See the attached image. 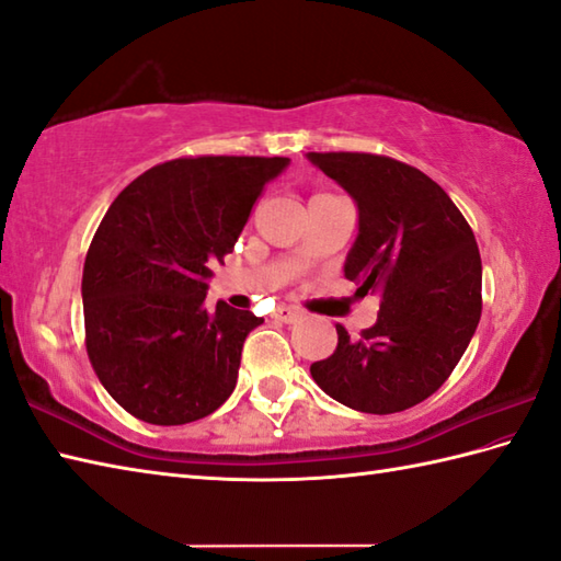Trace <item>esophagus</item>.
Listing matches in <instances>:
<instances>
[{"instance_id":"1","label":"esophagus","mask_w":561,"mask_h":561,"mask_svg":"<svg viewBox=\"0 0 561 561\" xmlns=\"http://www.w3.org/2000/svg\"><path fill=\"white\" fill-rule=\"evenodd\" d=\"M301 316L304 313L299 309H291V306H287V304H282L274 309V318L282 323H296V321H301Z\"/></svg>"}]
</instances>
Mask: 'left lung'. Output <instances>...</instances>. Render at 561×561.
Wrapping results in <instances>:
<instances>
[{
    "instance_id": "8db88e82",
    "label": "left lung",
    "mask_w": 561,
    "mask_h": 561,
    "mask_svg": "<svg viewBox=\"0 0 561 561\" xmlns=\"http://www.w3.org/2000/svg\"><path fill=\"white\" fill-rule=\"evenodd\" d=\"M357 206L345 277L381 294L377 323L313 362L328 397L362 413H399L453 375L481 318L477 238L445 190L411 164L369 152H306Z\"/></svg>"
}]
</instances>
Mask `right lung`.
<instances>
[{
  "instance_id": "add662e5",
  "label": "right lung",
  "mask_w": 561,
  "mask_h": 561,
  "mask_svg": "<svg viewBox=\"0 0 561 561\" xmlns=\"http://www.w3.org/2000/svg\"><path fill=\"white\" fill-rule=\"evenodd\" d=\"M289 158H180L121 192L82 272L87 355L136 419L184 425L236 389L240 353L262 318L206 306L211 265L233 252L250 208Z\"/></svg>"
}]
</instances>
